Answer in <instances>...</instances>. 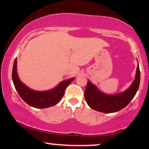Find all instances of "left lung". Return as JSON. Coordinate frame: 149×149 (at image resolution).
<instances>
[{"instance_id":"left-lung-1","label":"left lung","mask_w":149,"mask_h":149,"mask_svg":"<svg viewBox=\"0 0 149 149\" xmlns=\"http://www.w3.org/2000/svg\"><path fill=\"white\" fill-rule=\"evenodd\" d=\"M140 83L139 64L136 76L131 86L126 91L115 95H108L99 91L96 86L88 81L85 91V99L91 109L103 113H114L121 110L134 98Z\"/></svg>"}]
</instances>
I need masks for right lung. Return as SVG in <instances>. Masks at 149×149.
Wrapping results in <instances>:
<instances>
[{"label": "right lung", "instance_id": "obj_1", "mask_svg": "<svg viewBox=\"0 0 149 149\" xmlns=\"http://www.w3.org/2000/svg\"><path fill=\"white\" fill-rule=\"evenodd\" d=\"M74 78L64 80L57 88L46 92H37L31 90L19 79L17 73V59H15L13 68V80L19 96L31 107L44 109L55 105L60 102L64 95L65 89L73 81Z\"/></svg>", "mask_w": 149, "mask_h": 149}]
</instances>
